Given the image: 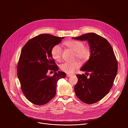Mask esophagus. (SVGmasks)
<instances>
[{"mask_svg": "<svg viewBox=\"0 0 128 128\" xmlns=\"http://www.w3.org/2000/svg\"><path fill=\"white\" fill-rule=\"evenodd\" d=\"M71 76V74H67V75H66V76L68 77V78L70 77Z\"/></svg>", "mask_w": 128, "mask_h": 128, "instance_id": "esophagus-1", "label": "esophagus"}]
</instances>
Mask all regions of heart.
<instances>
[{
    "instance_id": "1",
    "label": "heart",
    "mask_w": 128,
    "mask_h": 128,
    "mask_svg": "<svg viewBox=\"0 0 128 128\" xmlns=\"http://www.w3.org/2000/svg\"><path fill=\"white\" fill-rule=\"evenodd\" d=\"M64 44L68 48L74 50L75 53V57L82 62H86L90 59L92 51L89 46H84L83 42L76 40H69L64 42ZM62 49L60 45L54 46L51 50V55L52 58L57 61L61 59ZM80 66L78 61L72 63L65 62L60 66V69L63 72L68 74H71L76 70L78 69Z\"/></svg>"
}]
</instances>
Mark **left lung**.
I'll list each match as a JSON object with an SVG mask.
<instances>
[{
    "label": "left lung",
    "instance_id": "obj_1",
    "mask_svg": "<svg viewBox=\"0 0 128 128\" xmlns=\"http://www.w3.org/2000/svg\"><path fill=\"white\" fill-rule=\"evenodd\" d=\"M72 38L88 41L92 51L90 59L80 69L86 74L89 72L90 77L84 74L76 76V94L84 103H96L109 93L117 74L118 62L113 48L105 38L94 33Z\"/></svg>",
    "mask_w": 128,
    "mask_h": 128
}]
</instances>
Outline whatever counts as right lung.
Here are the masks:
<instances>
[{
	"label": "right lung",
	"instance_id": "obj_1",
	"mask_svg": "<svg viewBox=\"0 0 128 128\" xmlns=\"http://www.w3.org/2000/svg\"><path fill=\"white\" fill-rule=\"evenodd\" d=\"M64 38L42 34L28 40L22 50L17 76L22 92L34 104L44 105L52 100L56 93L58 80L66 76L58 71L51 55L52 48ZM48 70L55 72L52 77L47 74Z\"/></svg>",
	"mask_w": 128,
	"mask_h": 128
}]
</instances>
